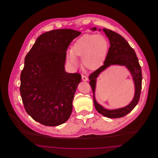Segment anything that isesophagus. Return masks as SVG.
<instances>
[{"mask_svg": "<svg viewBox=\"0 0 158 158\" xmlns=\"http://www.w3.org/2000/svg\"><path fill=\"white\" fill-rule=\"evenodd\" d=\"M82 81H87L88 80V77L86 76L82 75Z\"/></svg>", "mask_w": 158, "mask_h": 158, "instance_id": "obj_1", "label": "esophagus"}]
</instances>
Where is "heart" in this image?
Instances as JSON below:
<instances>
[{"label":"heart","mask_w":158,"mask_h":158,"mask_svg":"<svg viewBox=\"0 0 158 158\" xmlns=\"http://www.w3.org/2000/svg\"><path fill=\"white\" fill-rule=\"evenodd\" d=\"M109 42L103 35L85 34L73 44L67 56L68 63L77 66V57L82 58L83 65L90 70H97L104 62L109 50Z\"/></svg>","instance_id":"obj_1"}]
</instances>
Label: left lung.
I'll list each match as a JSON object with an SVG mask.
<instances>
[{"label": "left lung", "mask_w": 158, "mask_h": 158, "mask_svg": "<svg viewBox=\"0 0 158 158\" xmlns=\"http://www.w3.org/2000/svg\"><path fill=\"white\" fill-rule=\"evenodd\" d=\"M91 30H97V28H92ZM101 30V29L99 30ZM103 31L108 38L110 47L104 65L89 76V84L93 92L94 105L98 113L108 118H121L131 112L139 101L142 82V69L135 50L124 38L110 30L103 28ZM114 65L125 66L128 69L134 82L135 92L132 101L127 106L118 109L108 110L100 105L96 101L95 99V89L98 76L105 69Z\"/></svg>", "instance_id": "obj_1"}]
</instances>
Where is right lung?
I'll return each mask as SVG.
<instances>
[{
    "instance_id": "right-lung-1",
    "label": "right lung",
    "mask_w": 158,
    "mask_h": 158,
    "mask_svg": "<svg viewBox=\"0 0 158 158\" xmlns=\"http://www.w3.org/2000/svg\"><path fill=\"white\" fill-rule=\"evenodd\" d=\"M70 29L50 31L36 40L25 58L20 93L25 110L36 121L57 126L69 118L79 73H69L64 65L71 42L81 35Z\"/></svg>"
}]
</instances>
